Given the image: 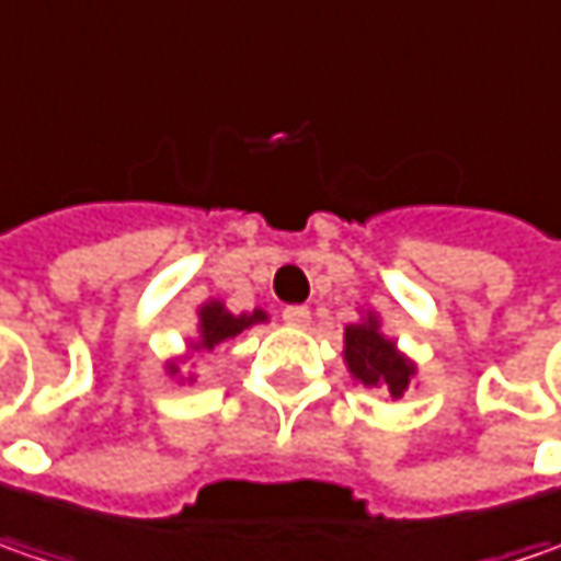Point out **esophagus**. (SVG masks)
<instances>
[{
    "label": "esophagus",
    "mask_w": 561,
    "mask_h": 561,
    "mask_svg": "<svg viewBox=\"0 0 561 561\" xmlns=\"http://www.w3.org/2000/svg\"><path fill=\"white\" fill-rule=\"evenodd\" d=\"M284 321H287L290 328H309L312 312H309L306 306H287V309H284Z\"/></svg>",
    "instance_id": "34e87169"
}]
</instances>
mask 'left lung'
<instances>
[{"mask_svg":"<svg viewBox=\"0 0 561 561\" xmlns=\"http://www.w3.org/2000/svg\"><path fill=\"white\" fill-rule=\"evenodd\" d=\"M343 358L358 383L375 387L390 399H402V393L409 390V380L415 377V362L402 356L397 343L380 334V321L375 312H368L358 324L346 328Z\"/></svg>","mask_w":561,"mask_h":561,"instance_id":"8db88e82","label":"left lung"}]
</instances>
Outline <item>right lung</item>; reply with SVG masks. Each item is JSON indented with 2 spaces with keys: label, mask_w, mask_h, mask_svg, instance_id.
<instances>
[{
  "label": "right lung",
  "mask_w": 561,
  "mask_h": 561,
  "mask_svg": "<svg viewBox=\"0 0 561 561\" xmlns=\"http://www.w3.org/2000/svg\"><path fill=\"white\" fill-rule=\"evenodd\" d=\"M262 321H268V314L262 312V309L243 314H230L225 309V302L211 299V302H205L203 309H199V336H196V343H190V346H193V350H215L218 343L233 340V336H240L243 331H249L252 324H262ZM168 375H181L178 362H168Z\"/></svg>",
  "instance_id": "right-lung-1"
}]
</instances>
